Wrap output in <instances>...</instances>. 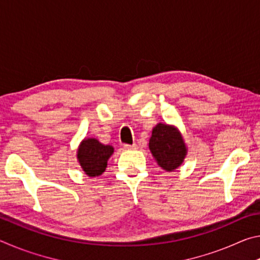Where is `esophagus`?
Segmentation results:
<instances>
[{
	"instance_id": "1",
	"label": "esophagus",
	"mask_w": 260,
	"mask_h": 260,
	"mask_svg": "<svg viewBox=\"0 0 260 260\" xmlns=\"http://www.w3.org/2000/svg\"><path fill=\"white\" fill-rule=\"evenodd\" d=\"M124 149L125 150H134L136 149V144H124Z\"/></svg>"
}]
</instances>
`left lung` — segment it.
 I'll list each match as a JSON object with an SVG mask.
<instances>
[{
	"instance_id": "8db88e82",
	"label": "left lung",
	"mask_w": 260,
	"mask_h": 260,
	"mask_svg": "<svg viewBox=\"0 0 260 260\" xmlns=\"http://www.w3.org/2000/svg\"><path fill=\"white\" fill-rule=\"evenodd\" d=\"M149 149L158 165L167 172L177 170L187 155L186 144L178 128L161 122L153 127Z\"/></svg>"
}]
</instances>
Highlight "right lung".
I'll use <instances>...</instances> for the list:
<instances>
[{
    "label": "right lung",
    "mask_w": 260,
    "mask_h": 260,
    "mask_svg": "<svg viewBox=\"0 0 260 260\" xmlns=\"http://www.w3.org/2000/svg\"><path fill=\"white\" fill-rule=\"evenodd\" d=\"M113 153L112 146H105L94 138L85 139L79 146L77 158L79 164L89 177H99L108 165V159Z\"/></svg>",
    "instance_id": "1"
}]
</instances>
